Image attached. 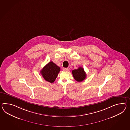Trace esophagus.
Here are the masks:
<instances>
[{
  "instance_id": "1",
  "label": "esophagus",
  "mask_w": 130,
  "mask_h": 130,
  "mask_svg": "<svg viewBox=\"0 0 130 130\" xmlns=\"http://www.w3.org/2000/svg\"><path fill=\"white\" fill-rule=\"evenodd\" d=\"M64 70L65 71H69L70 70V68H64Z\"/></svg>"
}]
</instances>
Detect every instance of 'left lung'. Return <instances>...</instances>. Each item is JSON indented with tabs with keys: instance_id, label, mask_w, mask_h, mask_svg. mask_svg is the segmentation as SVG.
I'll list each match as a JSON object with an SVG mask.
<instances>
[{
	"instance_id": "8db88e82",
	"label": "left lung",
	"mask_w": 130,
	"mask_h": 130,
	"mask_svg": "<svg viewBox=\"0 0 130 130\" xmlns=\"http://www.w3.org/2000/svg\"><path fill=\"white\" fill-rule=\"evenodd\" d=\"M72 73L74 79L79 82L84 80L86 77V73L82 67H80L76 70H73Z\"/></svg>"
}]
</instances>
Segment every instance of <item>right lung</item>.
<instances>
[{"label": "right lung", "instance_id": "right-lung-1", "mask_svg": "<svg viewBox=\"0 0 130 130\" xmlns=\"http://www.w3.org/2000/svg\"><path fill=\"white\" fill-rule=\"evenodd\" d=\"M60 71V68L53 61H50L43 68L40 73L44 80L53 83L56 78Z\"/></svg>", "mask_w": 130, "mask_h": 130}]
</instances>
